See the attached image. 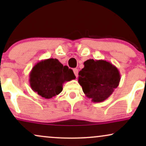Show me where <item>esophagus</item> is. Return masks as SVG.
<instances>
[{"label": "esophagus", "mask_w": 146, "mask_h": 146, "mask_svg": "<svg viewBox=\"0 0 146 146\" xmlns=\"http://www.w3.org/2000/svg\"><path fill=\"white\" fill-rule=\"evenodd\" d=\"M73 71H74V73L75 76L77 78L78 76V70L77 68H74L73 70Z\"/></svg>", "instance_id": "obj_1"}]
</instances>
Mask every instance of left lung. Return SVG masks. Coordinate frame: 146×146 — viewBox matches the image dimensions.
<instances>
[{
    "label": "left lung",
    "instance_id": "obj_1",
    "mask_svg": "<svg viewBox=\"0 0 146 146\" xmlns=\"http://www.w3.org/2000/svg\"><path fill=\"white\" fill-rule=\"evenodd\" d=\"M78 73V82L86 96L93 102H102L110 97L118 86L120 74L118 69L103 60L89 59Z\"/></svg>",
    "mask_w": 146,
    "mask_h": 146
}]
</instances>
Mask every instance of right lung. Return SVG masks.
<instances>
[{
  "label": "right lung",
  "mask_w": 146,
  "mask_h": 146,
  "mask_svg": "<svg viewBox=\"0 0 146 146\" xmlns=\"http://www.w3.org/2000/svg\"><path fill=\"white\" fill-rule=\"evenodd\" d=\"M29 77L32 90L46 99L59 94L64 83L76 78L72 70L64 66L56 58L38 62L33 68Z\"/></svg>",
  "instance_id": "1"
}]
</instances>
